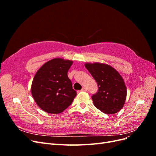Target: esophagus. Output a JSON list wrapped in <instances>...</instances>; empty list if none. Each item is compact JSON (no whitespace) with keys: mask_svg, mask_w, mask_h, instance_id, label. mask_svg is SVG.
Listing matches in <instances>:
<instances>
[{"mask_svg":"<svg viewBox=\"0 0 156 156\" xmlns=\"http://www.w3.org/2000/svg\"><path fill=\"white\" fill-rule=\"evenodd\" d=\"M87 90V88H85V87H83L82 89L81 90V92H86Z\"/></svg>","mask_w":156,"mask_h":156,"instance_id":"esophagus-1","label":"esophagus"}]
</instances>
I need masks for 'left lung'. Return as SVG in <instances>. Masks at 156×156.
<instances>
[{"label": "left lung", "instance_id": "8db88e82", "mask_svg": "<svg viewBox=\"0 0 156 156\" xmlns=\"http://www.w3.org/2000/svg\"><path fill=\"white\" fill-rule=\"evenodd\" d=\"M98 85V92L92 96L94 105L105 114H115L125 104L127 88L124 79L111 66L100 63H85Z\"/></svg>", "mask_w": 156, "mask_h": 156}]
</instances>
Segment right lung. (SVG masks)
Returning <instances> with one entry per match:
<instances>
[{
    "label": "right lung",
    "instance_id": "obj_1",
    "mask_svg": "<svg viewBox=\"0 0 156 156\" xmlns=\"http://www.w3.org/2000/svg\"><path fill=\"white\" fill-rule=\"evenodd\" d=\"M72 60L55 58L45 62L32 80L31 93L36 104L50 114H59L76 96L68 72Z\"/></svg>",
    "mask_w": 156,
    "mask_h": 156
}]
</instances>
